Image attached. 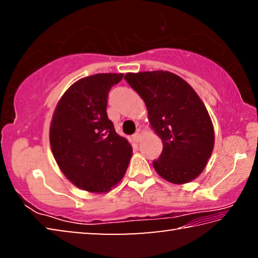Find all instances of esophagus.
Returning <instances> with one entry per match:
<instances>
[{
    "label": "esophagus",
    "mask_w": 258,
    "mask_h": 258,
    "mask_svg": "<svg viewBox=\"0 0 258 258\" xmlns=\"http://www.w3.org/2000/svg\"><path fill=\"white\" fill-rule=\"evenodd\" d=\"M133 140H134V141L137 142V143L140 141V140H141V132H140V131H138L137 133L133 134Z\"/></svg>",
    "instance_id": "34e87169"
}]
</instances>
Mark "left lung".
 I'll return each instance as SVG.
<instances>
[{
	"label": "left lung",
	"instance_id": "8db88e82",
	"mask_svg": "<svg viewBox=\"0 0 258 258\" xmlns=\"http://www.w3.org/2000/svg\"><path fill=\"white\" fill-rule=\"evenodd\" d=\"M124 78L146 102L150 124L163 141L159 158L152 161L156 172L176 184L194 180L214 148L211 117L198 94L169 72L128 73Z\"/></svg>",
	"mask_w": 258,
	"mask_h": 258
}]
</instances>
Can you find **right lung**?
<instances>
[{
    "mask_svg": "<svg viewBox=\"0 0 258 258\" xmlns=\"http://www.w3.org/2000/svg\"><path fill=\"white\" fill-rule=\"evenodd\" d=\"M123 74L82 78L62 95L50 127L56 164L69 181L90 192H106L127 169L132 147L108 118V93Z\"/></svg>",
    "mask_w": 258,
    "mask_h": 258,
    "instance_id": "right-lung-1",
    "label": "right lung"
}]
</instances>
